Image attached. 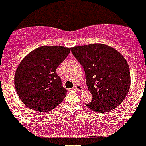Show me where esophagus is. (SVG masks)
I'll return each instance as SVG.
<instances>
[{"instance_id":"1","label":"esophagus","mask_w":146,"mask_h":146,"mask_svg":"<svg viewBox=\"0 0 146 146\" xmlns=\"http://www.w3.org/2000/svg\"><path fill=\"white\" fill-rule=\"evenodd\" d=\"M73 89L74 90L78 91V92H81V91L83 90V86H80V85H77V84L74 85V86L73 87Z\"/></svg>"}]
</instances>
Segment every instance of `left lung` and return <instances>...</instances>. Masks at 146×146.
I'll return each mask as SVG.
<instances>
[{
	"instance_id": "obj_1",
	"label": "left lung",
	"mask_w": 146,
	"mask_h": 146,
	"mask_svg": "<svg viewBox=\"0 0 146 146\" xmlns=\"http://www.w3.org/2000/svg\"><path fill=\"white\" fill-rule=\"evenodd\" d=\"M71 51L86 73L93 98L86 106L97 113H107L124 100L129 90V66L115 49L102 43L74 46Z\"/></svg>"
}]
</instances>
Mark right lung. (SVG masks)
I'll use <instances>...</instances> for the list:
<instances>
[{"label": "right lung", "mask_w": 146, "mask_h": 146, "mask_svg": "<svg viewBox=\"0 0 146 146\" xmlns=\"http://www.w3.org/2000/svg\"><path fill=\"white\" fill-rule=\"evenodd\" d=\"M70 52L68 47L42 46L24 57L17 68L14 86L24 105L39 112L50 111L66 97L56 68Z\"/></svg>", "instance_id": "add662e5"}]
</instances>
